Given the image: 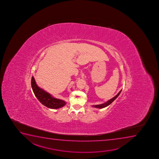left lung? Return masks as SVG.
Masks as SVG:
<instances>
[{"label": "left lung", "mask_w": 159, "mask_h": 159, "mask_svg": "<svg viewBox=\"0 0 159 159\" xmlns=\"http://www.w3.org/2000/svg\"><path fill=\"white\" fill-rule=\"evenodd\" d=\"M121 90H121L113 98H112V99H110L109 101H107V102H105V103H103V104H102L93 105V107H96V108H104V107H107V106H108L109 105H110L111 104V103H112V102H113V101H114V100H115V99H116V98L119 96V95H120V93H121Z\"/></svg>", "instance_id": "8db88e82"}]
</instances>
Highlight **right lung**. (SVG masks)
I'll use <instances>...</instances> for the list:
<instances>
[{
	"instance_id": "right-lung-1",
	"label": "right lung",
	"mask_w": 159,
	"mask_h": 159,
	"mask_svg": "<svg viewBox=\"0 0 159 159\" xmlns=\"http://www.w3.org/2000/svg\"><path fill=\"white\" fill-rule=\"evenodd\" d=\"M31 87L36 97L45 107L52 109H57L64 107L66 104L65 101L52 97L50 93L39 87L36 84L34 77L31 79Z\"/></svg>"
}]
</instances>
